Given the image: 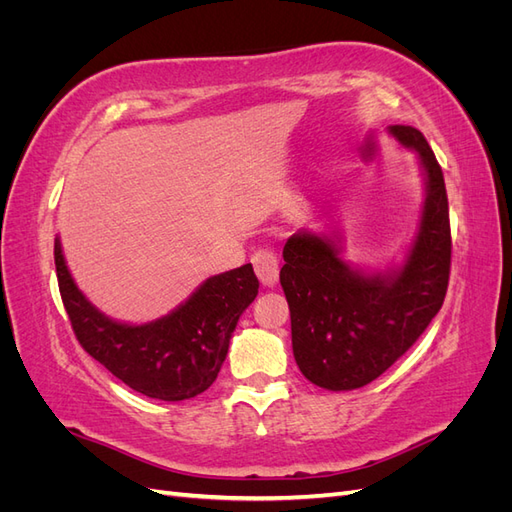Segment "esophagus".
<instances>
[{
  "instance_id": "esophagus-1",
  "label": "esophagus",
  "mask_w": 512,
  "mask_h": 512,
  "mask_svg": "<svg viewBox=\"0 0 512 512\" xmlns=\"http://www.w3.org/2000/svg\"><path fill=\"white\" fill-rule=\"evenodd\" d=\"M252 265L258 275V280L265 286H273L280 277V260H277L275 252L271 250H258L252 256Z\"/></svg>"
}]
</instances>
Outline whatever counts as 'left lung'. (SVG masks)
I'll list each match as a JSON object with an SVG mask.
<instances>
[{
    "instance_id": "obj_1",
    "label": "left lung",
    "mask_w": 512,
    "mask_h": 512,
    "mask_svg": "<svg viewBox=\"0 0 512 512\" xmlns=\"http://www.w3.org/2000/svg\"><path fill=\"white\" fill-rule=\"evenodd\" d=\"M418 153L425 205L399 269L365 273L342 258L339 239L301 230L284 245L280 282L290 307L292 352L303 376L329 391L382 376L440 312L451 273V222L442 168L421 130L391 126Z\"/></svg>"
}]
</instances>
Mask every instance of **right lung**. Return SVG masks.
<instances>
[{"label": "right lung", "mask_w": 512, "mask_h": 512, "mask_svg": "<svg viewBox=\"0 0 512 512\" xmlns=\"http://www.w3.org/2000/svg\"><path fill=\"white\" fill-rule=\"evenodd\" d=\"M61 301L79 344L130 389L162 401L207 391L218 378L228 344L245 307L258 294L252 265L213 275L175 312L147 324L104 316L76 288L55 239Z\"/></svg>", "instance_id": "obj_1"}]
</instances>
